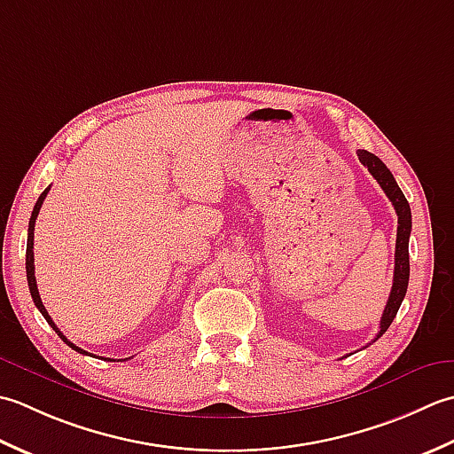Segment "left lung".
I'll use <instances>...</instances> for the list:
<instances>
[{"mask_svg":"<svg viewBox=\"0 0 454 454\" xmlns=\"http://www.w3.org/2000/svg\"><path fill=\"white\" fill-rule=\"evenodd\" d=\"M358 160L366 166L368 172L374 176L376 182L380 184V188L387 196V200L392 201V206L397 214V237H395V266H394V284H392V292L390 298H387V303L382 313L380 319V331H378L376 339H380L387 327L392 325V321L395 317L397 309L405 298V292H408V282H410V233H411V209L410 203L405 200L403 192L397 186L392 172L387 170V166L368 151H358ZM374 339V340H376Z\"/></svg>","mask_w":454,"mask_h":454,"instance_id":"left-lung-1","label":"left lung"}]
</instances>
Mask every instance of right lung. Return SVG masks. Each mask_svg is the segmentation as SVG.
<instances>
[{
	"label": "right lung",
	"instance_id": "add662e5",
	"mask_svg": "<svg viewBox=\"0 0 454 454\" xmlns=\"http://www.w3.org/2000/svg\"><path fill=\"white\" fill-rule=\"evenodd\" d=\"M49 190L51 188H46L41 196H39V200H36V203H35V209H33V214H31V221H29V237H27V256H25V268H27V282H29V290H31V298H33V301H35V305L36 308H39V311L43 313V317L46 319V323H49V325L59 333V337L64 340V343H67L70 348H74L76 350V353H80V355H90V353H86L84 348H80V347H76L74 343H70V340L62 335V331L54 325V321H52V317L49 316V311L44 309V305H43V300H41V295H39V288H36V280H35V254H33V239H35V219H36V215H39V211H41V206H43V201H44V198H46V193H49ZM90 356H94V355H90ZM111 360V358H109Z\"/></svg>",
	"mask_w": 454,
	"mask_h": 454
}]
</instances>
